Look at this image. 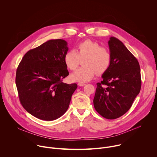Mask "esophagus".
<instances>
[{
	"mask_svg": "<svg viewBox=\"0 0 157 157\" xmlns=\"http://www.w3.org/2000/svg\"><path fill=\"white\" fill-rule=\"evenodd\" d=\"M78 85H79V86H84L86 85V84L84 83V82H79V83H78Z\"/></svg>",
	"mask_w": 157,
	"mask_h": 157,
	"instance_id": "1",
	"label": "esophagus"
}]
</instances>
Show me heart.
<instances>
[{
  "instance_id": "obj_1",
  "label": "heart",
  "mask_w": 157,
  "mask_h": 157,
  "mask_svg": "<svg viewBox=\"0 0 157 157\" xmlns=\"http://www.w3.org/2000/svg\"><path fill=\"white\" fill-rule=\"evenodd\" d=\"M81 67L75 71L71 78L74 81L84 82L91 79L96 72L105 73L110 66L111 55L109 51L102 47L98 42L86 40L80 42L76 47V52L71 50L64 56V63L69 70H76L79 64L80 59H83Z\"/></svg>"
}]
</instances>
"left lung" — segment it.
<instances>
[{"label": "left lung", "instance_id": "1", "mask_svg": "<svg viewBox=\"0 0 157 157\" xmlns=\"http://www.w3.org/2000/svg\"><path fill=\"white\" fill-rule=\"evenodd\" d=\"M111 63L98 82L93 100L98 113L107 119H115L131 107L141 89L140 68L137 58L115 37L108 41Z\"/></svg>", "mask_w": 157, "mask_h": 157}]
</instances>
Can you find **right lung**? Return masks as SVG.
I'll return each mask as SVG.
<instances>
[{
	"instance_id": "1",
	"label": "right lung",
	"mask_w": 157,
	"mask_h": 157,
	"mask_svg": "<svg viewBox=\"0 0 157 157\" xmlns=\"http://www.w3.org/2000/svg\"><path fill=\"white\" fill-rule=\"evenodd\" d=\"M67 42L50 40L27 52L18 66L15 83L20 102L29 113L43 121H53L69 107L78 86L63 79L69 72L64 63Z\"/></svg>"
}]
</instances>
